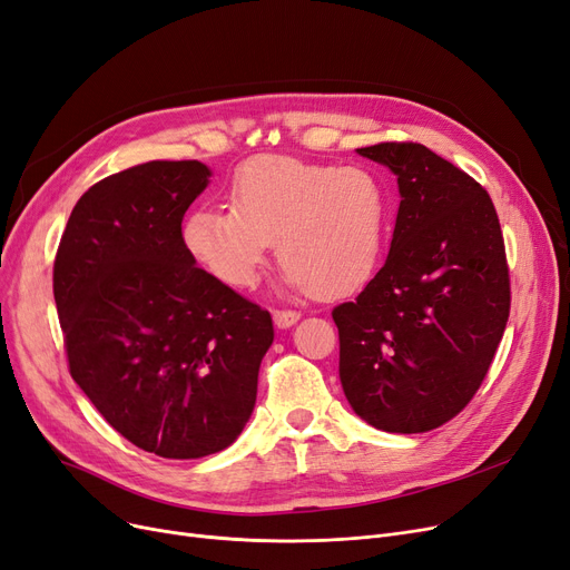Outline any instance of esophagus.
Segmentation results:
<instances>
[{
	"label": "esophagus",
	"mask_w": 570,
	"mask_h": 570,
	"mask_svg": "<svg viewBox=\"0 0 570 570\" xmlns=\"http://www.w3.org/2000/svg\"><path fill=\"white\" fill-rule=\"evenodd\" d=\"M299 313L297 311H273V323H276L278 330H287L292 325H297Z\"/></svg>",
	"instance_id": "obj_1"
}]
</instances>
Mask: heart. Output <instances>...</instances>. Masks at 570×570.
Listing matches in <instances>:
<instances>
[{
    "instance_id": "obj_1",
    "label": "heart",
    "mask_w": 570,
    "mask_h": 570,
    "mask_svg": "<svg viewBox=\"0 0 570 570\" xmlns=\"http://www.w3.org/2000/svg\"><path fill=\"white\" fill-rule=\"evenodd\" d=\"M229 203L191 210L181 243L236 289L255 287L278 240L287 289L348 297L376 276L393 229V196L367 168L257 156L234 173Z\"/></svg>"
}]
</instances>
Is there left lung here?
Instances as JSON below:
<instances>
[{"label": "left lung", "mask_w": 570, "mask_h": 570, "mask_svg": "<svg viewBox=\"0 0 570 570\" xmlns=\"http://www.w3.org/2000/svg\"><path fill=\"white\" fill-rule=\"evenodd\" d=\"M357 154L397 177L400 208L385 264L332 311L338 379L362 421L414 435L456 416L489 372L510 315L503 234L489 194L428 147Z\"/></svg>", "instance_id": "left-lung-1"}]
</instances>
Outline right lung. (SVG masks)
Instances as JSON below:
<instances>
[{
	"mask_svg": "<svg viewBox=\"0 0 570 570\" xmlns=\"http://www.w3.org/2000/svg\"><path fill=\"white\" fill-rule=\"evenodd\" d=\"M200 161H149L90 187L67 219L53 297L70 374L105 421L164 459H203L253 416L268 311L181 243L210 185Z\"/></svg>",
	"mask_w": 570,
	"mask_h": 570,
	"instance_id": "add662e5",
	"label": "right lung"
}]
</instances>
